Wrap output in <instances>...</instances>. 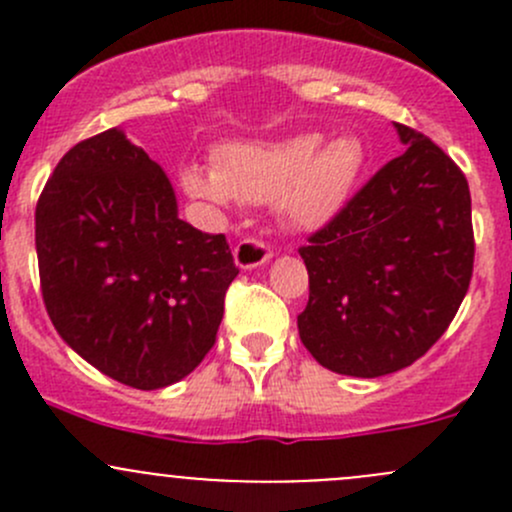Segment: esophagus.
I'll use <instances>...</instances> for the list:
<instances>
[{"instance_id":"1","label":"esophagus","mask_w":512,"mask_h":512,"mask_svg":"<svg viewBox=\"0 0 512 512\" xmlns=\"http://www.w3.org/2000/svg\"><path fill=\"white\" fill-rule=\"evenodd\" d=\"M235 265L240 270H255V267L265 265L272 257L270 245H265L262 240H255V237H247V240H240L235 247Z\"/></svg>"}]
</instances>
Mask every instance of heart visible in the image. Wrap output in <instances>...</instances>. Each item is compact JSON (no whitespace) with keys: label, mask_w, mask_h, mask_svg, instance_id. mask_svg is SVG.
I'll list each match as a JSON object with an SVG mask.
<instances>
[{"label":"heart","mask_w":512,"mask_h":512,"mask_svg":"<svg viewBox=\"0 0 512 512\" xmlns=\"http://www.w3.org/2000/svg\"><path fill=\"white\" fill-rule=\"evenodd\" d=\"M366 163L352 133L322 141L302 133L282 143H232L218 148L215 168L185 165L180 185L190 198L215 205L277 203L289 225L319 227L342 210Z\"/></svg>","instance_id":"heart-1"}]
</instances>
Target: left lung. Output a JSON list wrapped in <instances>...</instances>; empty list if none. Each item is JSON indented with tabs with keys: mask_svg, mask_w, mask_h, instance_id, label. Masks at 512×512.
Listing matches in <instances>:
<instances>
[{
	"mask_svg": "<svg viewBox=\"0 0 512 512\" xmlns=\"http://www.w3.org/2000/svg\"><path fill=\"white\" fill-rule=\"evenodd\" d=\"M394 126L406 151L299 247L309 272L299 339L324 369L361 379L411 366L441 339L476 255L463 170Z\"/></svg>",
	"mask_w": 512,
	"mask_h": 512,
	"instance_id": "8db88e82",
	"label": "left lung"
}]
</instances>
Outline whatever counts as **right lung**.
<instances>
[{
	"label": "right lung",
	"instance_id": "1",
	"mask_svg": "<svg viewBox=\"0 0 512 512\" xmlns=\"http://www.w3.org/2000/svg\"><path fill=\"white\" fill-rule=\"evenodd\" d=\"M36 257L61 339L143 391L175 384L205 359L240 272L225 235L178 218L168 175L121 128L59 160L36 203Z\"/></svg>",
	"mask_w": 512,
	"mask_h": 512
}]
</instances>
